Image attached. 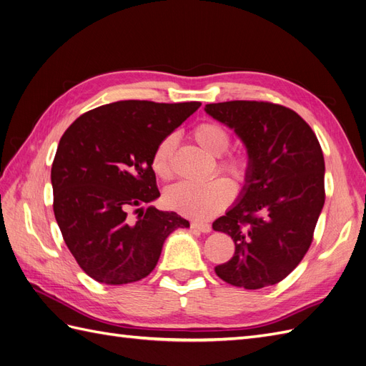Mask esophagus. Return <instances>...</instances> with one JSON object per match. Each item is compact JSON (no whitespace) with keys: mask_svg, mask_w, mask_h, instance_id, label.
Wrapping results in <instances>:
<instances>
[{"mask_svg":"<svg viewBox=\"0 0 366 366\" xmlns=\"http://www.w3.org/2000/svg\"><path fill=\"white\" fill-rule=\"evenodd\" d=\"M191 227L195 229V230H200L203 232V234H209L210 230H212V226L207 224V223H202V221H192L191 223Z\"/></svg>","mask_w":366,"mask_h":366,"instance_id":"1","label":"esophagus"}]
</instances>
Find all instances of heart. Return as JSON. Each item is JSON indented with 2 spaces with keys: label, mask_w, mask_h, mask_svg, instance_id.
<instances>
[{
  "label": "heart",
  "mask_w": 366,
  "mask_h": 366,
  "mask_svg": "<svg viewBox=\"0 0 366 366\" xmlns=\"http://www.w3.org/2000/svg\"><path fill=\"white\" fill-rule=\"evenodd\" d=\"M192 140L203 151L217 160V171L230 177L237 184L242 186L250 177L252 162L246 154H222L230 147V132L214 120H204L191 129ZM172 149L174 137L166 136L156 147L151 157L152 171L162 180L172 177ZM234 198V187L224 179H215L202 184L177 183L164 194L166 204L183 215L206 219L224 210Z\"/></svg>",
  "instance_id": "b5f03b06"
}]
</instances>
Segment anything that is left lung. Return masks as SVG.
<instances>
[{
  "instance_id": "left-lung-1",
  "label": "left lung",
  "mask_w": 366,
  "mask_h": 366,
  "mask_svg": "<svg viewBox=\"0 0 366 366\" xmlns=\"http://www.w3.org/2000/svg\"><path fill=\"white\" fill-rule=\"evenodd\" d=\"M206 113L244 142L252 172L241 200L214 221L235 242L215 273L257 290L281 282L312 246L325 203V163L313 129L293 109L264 101L207 104Z\"/></svg>"
}]
</instances>
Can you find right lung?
Listing matches in <instances>:
<instances>
[{
    "instance_id": "1",
    "label": "right lung",
    "mask_w": 366,
    "mask_h": 366,
    "mask_svg": "<svg viewBox=\"0 0 366 366\" xmlns=\"http://www.w3.org/2000/svg\"><path fill=\"white\" fill-rule=\"evenodd\" d=\"M200 102L119 101L77 117L51 164L53 212L79 267L97 282L140 281L157 265L164 239L189 221L140 206L160 197L151 157ZM134 208L137 220L129 217Z\"/></svg>"
}]
</instances>
